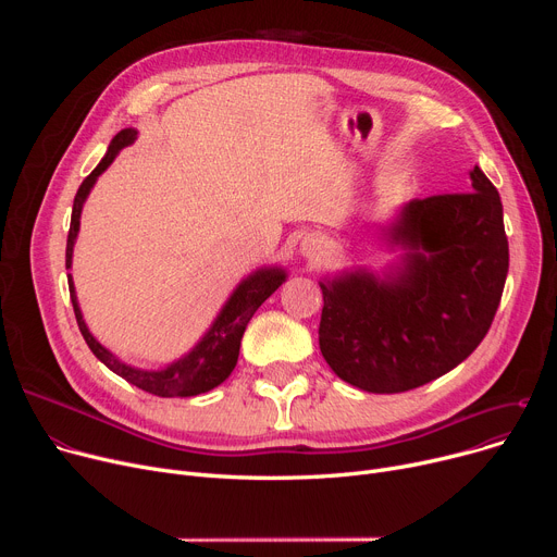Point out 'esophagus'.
<instances>
[{"mask_svg": "<svg viewBox=\"0 0 557 557\" xmlns=\"http://www.w3.org/2000/svg\"><path fill=\"white\" fill-rule=\"evenodd\" d=\"M300 252H302V257L318 261L327 255V242L320 237V234H307L300 244Z\"/></svg>", "mask_w": 557, "mask_h": 557, "instance_id": "34e87169", "label": "esophagus"}]
</instances>
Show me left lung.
Wrapping results in <instances>:
<instances>
[{"mask_svg": "<svg viewBox=\"0 0 557 557\" xmlns=\"http://www.w3.org/2000/svg\"><path fill=\"white\" fill-rule=\"evenodd\" d=\"M472 191L416 198L379 230L397 252L384 271L320 280V352L343 382L393 395L424 386L485 338L508 275L504 205L487 175Z\"/></svg>", "mask_w": 557, "mask_h": 557, "instance_id": "8db88e82", "label": "left lung"}]
</instances>
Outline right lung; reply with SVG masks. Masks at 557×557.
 <instances>
[{"label": "right lung", "instance_id": "obj_1", "mask_svg": "<svg viewBox=\"0 0 557 557\" xmlns=\"http://www.w3.org/2000/svg\"><path fill=\"white\" fill-rule=\"evenodd\" d=\"M135 139H137L135 128H124L116 133L108 146L106 156L97 164V169L81 183V187L74 196L72 223H70V234H67V250H65V267L67 269H72L74 244H76L78 230H81V212H83V205H85L87 196H90L92 187L97 185L99 175L112 164V160L116 156H120V151L126 149V146H131ZM286 277L288 275L282 267H261V269L252 271L248 277H244L237 286H234L230 298L225 300V305L212 320L210 330L198 338V343L189 349V352H185L181 359H175L158 370H144V368L124 363L120 357H114L108 347H103L92 336V332L87 330L85 320H83V311L78 307L72 275L67 280H70V296H72L78 330H81L87 347L92 349V355L106 368H110L114 374L126 379L128 384L141 388L146 393H151V395L194 397V395L208 393V391L221 386L232 374V370H234V366H237V359H239L242 338L250 323V318L286 282Z\"/></svg>", "mask_w": 557, "mask_h": 557}]
</instances>
